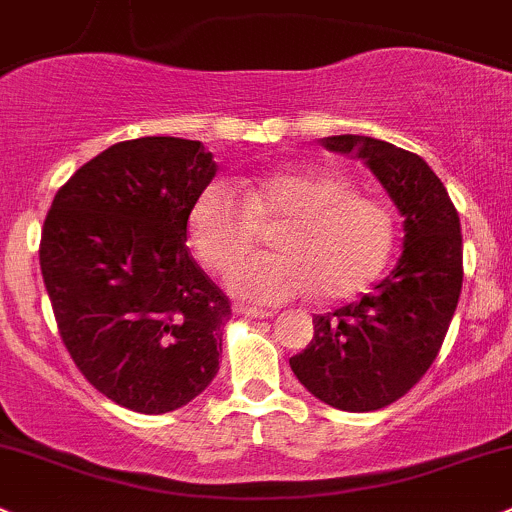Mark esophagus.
I'll use <instances>...</instances> for the list:
<instances>
[{
  "label": "esophagus",
  "instance_id": "esophagus-1",
  "mask_svg": "<svg viewBox=\"0 0 512 512\" xmlns=\"http://www.w3.org/2000/svg\"><path fill=\"white\" fill-rule=\"evenodd\" d=\"M236 313H244V315H251V318H271V310L266 308H256V305H246V303H239L236 305Z\"/></svg>",
  "mask_w": 512,
  "mask_h": 512
}]
</instances>
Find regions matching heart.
<instances>
[{"instance_id": "heart-1", "label": "heart", "mask_w": 512, "mask_h": 512, "mask_svg": "<svg viewBox=\"0 0 512 512\" xmlns=\"http://www.w3.org/2000/svg\"><path fill=\"white\" fill-rule=\"evenodd\" d=\"M283 221L278 251L254 254L229 273V288L258 303H283L315 291L340 300L367 288L394 244L392 214L360 194L352 179L318 167L273 172L241 192L212 179L189 212V236L212 271L234 266L261 236V224Z\"/></svg>"}]
</instances>
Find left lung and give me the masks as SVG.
I'll return each instance as SVG.
<instances>
[{
	"label": "left lung",
	"instance_id": "1",
	"mask_svg": "<svg viewBox=\"0 0 512 512\" xmlns=\"http://www.w3.org/2000/svg\"><path fill=\"white\" fill-rule=\"evenodd\" d=\"M323 145L367 162L402 212L404 251L372 293L313 315L315 335L291 370L320 402L374 412L404 397L444 345L463 283L461 221L444 182L414 152L365 135Z\"/></svg>",
	"mask_w": 512,
	"mask_h": 512
}]
</instances>
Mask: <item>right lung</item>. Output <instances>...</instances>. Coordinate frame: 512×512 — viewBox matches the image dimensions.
<instances>
[{"mask_svg":"<svg viewBox=\"0 0 512 512\" xmlns=\"http://www.w3.org/2000/svg\"><path fill=\"white\" fill-rule=\"evenodd\" d=\"M214 175L199 140L115 142L46 214L39 263L63 345L100 394L133 412H175L219 372L231 300L184 244Z\"/></svg>","mask_w":512,"mask_h":512,"instance_id":"1","label":"right lung"}]
</instances>
